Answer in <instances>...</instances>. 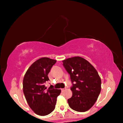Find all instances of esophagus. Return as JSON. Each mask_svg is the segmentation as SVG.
<instances>
[{"label": "esophagus", "instance_id": "esophagus-1", "mask_svg": "<svg viewBox=\"0 0 123 123\" xmlns=\"http://www.w3.org/2000/svg\"><path fill=\"white\" fill-rule=\"evenodd\" d=\"M66 90V88H63V89H62V92H64Z\"/></svg>", "mask_w": 123, "mask_h": 123}]
</instances>
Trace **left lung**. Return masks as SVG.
<instances>
[{
    "mask_svg": "<svg viewBox=\"0 0 123 123\" xmlns=\"http://www.w3.org/2000/svg\"><path fill=\"white\" fill-rule=\"evenodd\" d=\"M62 62L73 84L72 97L68 100L69 105L76 111H86L95 104L101 91L98 73L89 62L80 56Z\"/></svg>",
    "mask_w": 123,
    "mask_h": 123,
    "instance_id": "8db88e82",
    "label": "left lung"
}]
</instances>
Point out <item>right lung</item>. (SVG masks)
Returning <instances> with one entry per match:
<instances>
[{
	"mask_svg": "<svg viewBox=\"0 0 123 123\" xmlns=\"http://www.w3.org/2000/svg\"><path fill=\"white\" fill-rule=\"evenodd\" d=\"M56 60L49 58L39 59L31 65L23 81V92L31 110L37 115L45 116L54 110L56 98L61 90L50 86L47 90L46 81L50 70Z\"/></svg>",
	"mask_w": 123,
	"mask_h": 123,
	"instance_id": "right-lung-1",
	"label": "right lung"
}]
</instances>
